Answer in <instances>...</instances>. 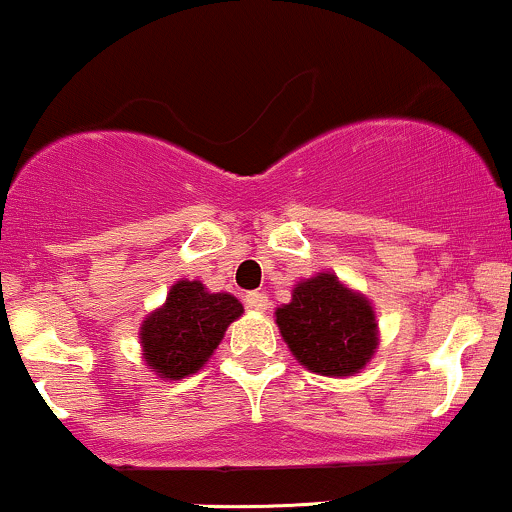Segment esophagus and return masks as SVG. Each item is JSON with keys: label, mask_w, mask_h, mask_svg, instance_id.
I'll use <instances>...</instances> for the list:
<instances>
[{"label": "esophagus", "mask_w": 512, "mask_h": 512, "mask_svg": "<svg viewBox=\"0 0 512 512\" xmlns=\"http://www.w3.org/2000/svg\"><path fill=\"white\" fill-rule=\"evenodd\" d=\"M245 306L250 308V311H260L265 313L269 308V296L265 291H247L245 294Z\"/></svg>", "instance_id": "1"}]
</instances>
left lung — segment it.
Segmentation results:
<instances>
[{
	"label": "left lung",
	"instance_id": "8db88e82",
	"mask_svg": "<svg viewBox=\"0 0 512 512\" xmlns=\"http://www.w3.org/2000/svg\"><path fill=\"white\" fill-rule=\"evenodd\" d=\"M277 325L294 357L316 374L350 376L376 350L372 306L335 274L296 284L291 303L277 308Z\"/></svg>",
	"mask_w": 512,
	"mask_h": 512
}]
</instances>
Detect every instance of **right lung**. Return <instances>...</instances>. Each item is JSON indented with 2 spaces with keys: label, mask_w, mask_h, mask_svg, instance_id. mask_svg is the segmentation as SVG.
<instances>
[{
  "label": "right lung",
  "mask_w": 512,
  "mask_h": 512,
  "mask_svg": "<svg viewBox=\"0 0 512 512\" xmlns=\"http://www.w3.org/2000/svg\"><path fill=\"white\" fill-rule=\"evenodd\" d=\"M243 313L230 294H209L199 282H177L167 303L140 328L143 355L162 379H184L209 362L223 333Z\"/></svg>",
  "instance_id": "1"
}]
</instances>
